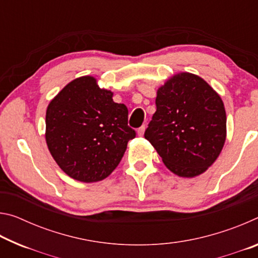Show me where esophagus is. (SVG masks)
Here are the masks:
<instances>
[{
	"mask_svg": "<svg viewBox=\"0 0 258 258\" xmlns=\"http://www.w3.org/2000/svg\"><path fill=\"white\" fill-rule=\"evenodd\" d=\"M145 131H146V125H142L141 127L138 128V135L139 137H143V134H145Z\"/></svg>",
	"mask_w": 258,
	"mask_h": 258,
	"instance_id": "34e87169",
	"label": "esophagus"
}]
</instances>
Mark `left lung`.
I'll return each mask as SVG.
<instances>
[{
    "instance_id": "8db88e82",
    "label": "left lung",
    "mask_w": 258,
    "mask_h": 258,
    "mask_svg": "<svg viewBox=\"0 0 258 258\" xmlns=\"http://www.w3.org/2000/svg\"><path fill=\"white\" fill-rule=\"evenodd\" d=\"M157 110L145 132L169 171L198 176L223 149L226 115L223 101L202 77L181 73L157 91Z\"/></svg>"
}]
</instances>
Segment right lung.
<instances>
[{
    "label": "right lung",
    "instance_id": "add662e5",
    "mask_svg": "<svg viewBox=\"0 0 258 258\" xmlns=\"http://www.w3.org/2000/svg\"><path fill=\"white\" fill-rule=\"evenodd\" d=\"M127 117V107L113 102L111 91L100 89L94 77L76 78L47 106V148L74 180L101 181L118 166L137 135Z\"/></svg>",
    "mask_w": 258,
    "mask_h": 258
}]
</instances>
